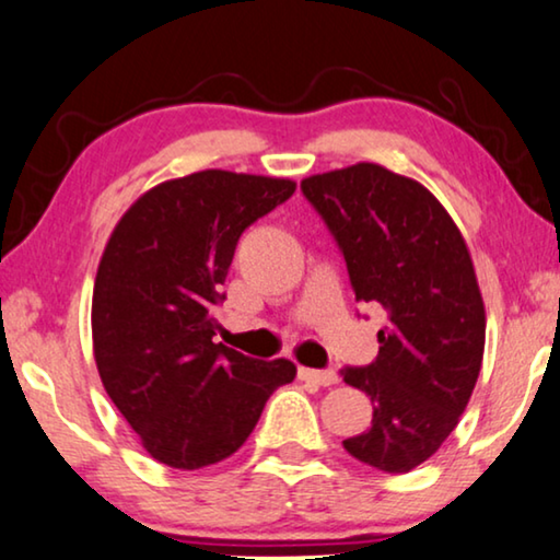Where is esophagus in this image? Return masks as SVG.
<instances>
[{
    "mask_svg": "<svg viewBox=\"0 0 560 560\" xmlns=\"http://www.w3.org/2000/svg\"><path fill=\"white\" fill-rule=\"evenodd\" d=\"M299 381L304 383H317V385H335L337 377L335 370H312V368H299Z\"/></svg>",
    "mask_w": 560,
    "mask_h": 560,
    "instance_id": "1",
    "label": "esophagus"
}]
</instances>
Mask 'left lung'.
<instances>
[{"label": "left lung", "instance_id": "obj_1", "mask_svg": "<svg viewBox=\"0 0 560 560\" xmlns=\"http://www.w3.org/2000/svg\"><path fill=\"white\" fill-rule=\"evenodd\" d=\"M348 261L358 302L388 312L377 358L345 370L373 421L342 441L370 467L400 475L439 452L459 423L485 355V302L467 241L434 192L375 162L302 179Z\"/></svg>", "mask_w": 560, "mask_h": 560}]
</instances>
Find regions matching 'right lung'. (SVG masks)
<instances>
[{
	"instance_id": "1",
	"label": "right lung",
	"mask_w": 560,
	"mask_h": 560,
	"mask_svg": "<svg viewBox=\"0 0 560 560\" xmlns=\"http://www.w3.org/2000/svg\"><path fill=\"white\" fill-rule=\"evenodd\" d=\"M294 190L289 177L202 170L154 185L112 231L93 283V358L108 398L167 467L228 459L294 381L291 360L215 342L235 243Z\"/></svg>"
}]
</instances>
